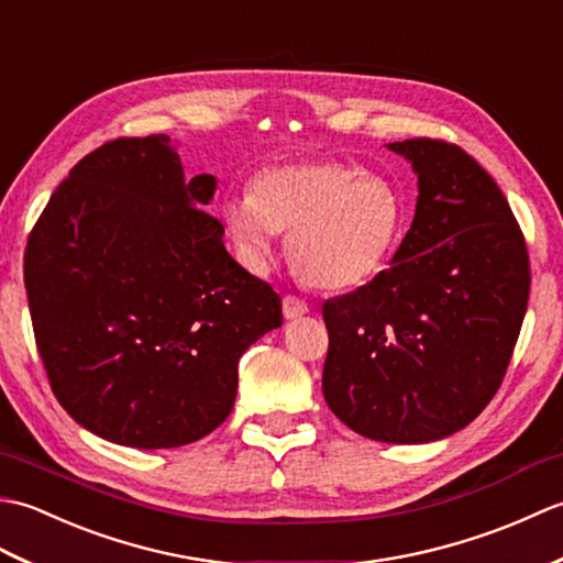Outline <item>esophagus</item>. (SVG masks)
Listing matches in <instances>:
<instances>
[{"instance_id":"obj_1","label":"esophagus","mask_w":563,"mask_h":563,"mask_svg":"<svg viewBox=\"0 0 563 563\" xmlns=\"http://www.w3.org/2000/svg\"><path fill=\"white\" fill-rule=\"evenodd\" d=\"M307 312H309V305L305 300H300V297L288 295L283 300V314H285V319H297V317H302Z\"/></svg>"}]
</instances>
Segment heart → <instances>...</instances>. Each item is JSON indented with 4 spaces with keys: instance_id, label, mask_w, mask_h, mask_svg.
Returning <instances> with one entry per match:
<instances>
[{
    "instance_id": "b5f03b06",
    "label": "heart",
    "mask_w": 563,
    "mask_h": 563,
    "mask_svg": "<svg viewBox=\"0 0 563 563\" xmlns=\"http://www.w3.org/2000/svg\"><path fill=\"white\" fill-rule=\"evenodd\" d=\"M404 202L385 176L339 159L268 166L251 194L224 206V222L251 268L271 258L275 232H288V261L319 290L353 288L377 273L397 244Z\"/></svg>"
}]
</instances>
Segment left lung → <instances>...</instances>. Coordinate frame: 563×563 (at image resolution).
Masks as SVG:
<instances>
[{
  "label": "left lung",
  "instance_id": "8db88e82",
  "mask_svg": "<svg viewBox=\"0 0 563 563\" xmlns=\"http://www.w3.org/2000/svg\"><path fill=\"white\" fill-rule=\"evenodd\" d=\"M411 162V230L387 271L324 302L321 389L355 433L418 445L470 426L494 399L528 312L530 263L496 181L442 140L387 145Z\"/></svg>",
  "mask_w": 563,
  "mask_h": 563
}]
</instances>
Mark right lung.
Segmentation results:
<instances>
[{
  "label": "right lung",
  "mask_w": 563,
  "mask_h": 563,
  "mask_svg": "<svg viewBox=\"0 0 563 563\" xmlns=\"http://www.w3.org/2000/svg\"><path fill=\"white\" fill-rule=\"evenodd\" d=\"M169 135L87 154L35 222L23 283L35 345L63 409L115 445L162 450L212 433L236 365L283 324L280 297L227 254Z\"/></svg>",
  "instance_id": "obj_1"
}]
</instances>
